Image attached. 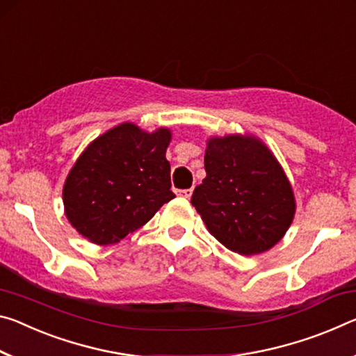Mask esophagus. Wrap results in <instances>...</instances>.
<instances>
[{
  "mask_svg": "<svg viewBox=\"0 0 356 356\" xmlns=\"http://www.w3.org/2000/svg\"><path fill=\"white\" fill-rule=\"evenodd\" d=\"M179 196H184V198H190L193 195V188H187V190H179L177 191Z\"/></svg>",
  "mask_w": 356,
  "mask_h": 356,
  "instance_id": "obj_1",
  "label": "esophagus"
}]
</instances>
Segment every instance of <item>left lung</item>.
I'll list each match as a JSON object with an SVG mask.
<instances>
[{"instance_id":"1","label":"left lung","mask_w":356,"mask_h":356,"mask_svg":"<svg viewBox=\"0 0 356 356\" xmlns=\"http://www.w3.org/2000/svg\"><path fill=\"white\" fill-rule=\"evenodd\" d=\"M206 177L191 204L213 238L241 255H257L284 238L295 217L293 188L277 158L250 134L213 136Z\"/></svg>"}]
</instances>
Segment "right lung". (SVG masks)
Instances as JSON below:
<instances>
[{
    "label": "right lung",
    "instance_id": "add662e5",
    "mask_svg": "<svg viewBox=\"0 0 356 356\" xmlns=\"http://www.w3.org/2000/svg\"><path fill=\"white\" fill-rule=\"evenodd\" d=\"M169 143L168 128L147 133L129 122L95 139L63 187L65 213L77 233L98 245L117 244L176 198Z\"/></svg>",
    "mask_w": 356,
    "mask_h": 356
}]
</instances>
